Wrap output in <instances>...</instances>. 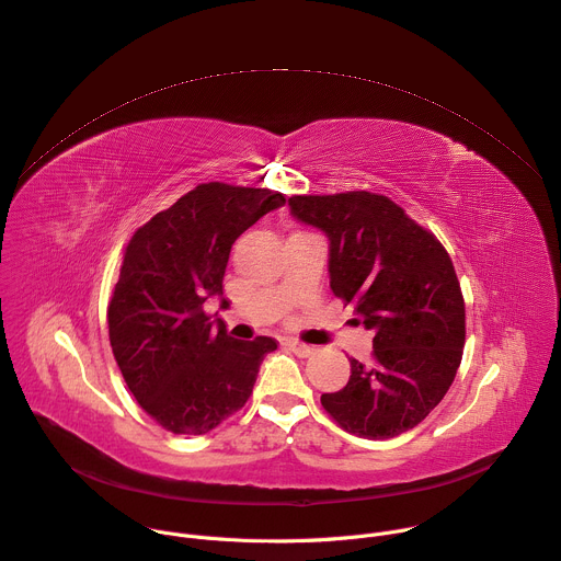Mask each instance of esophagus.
<instances>
[{"mask_svg": "<svg viewBox=\"0 0 561 561\" xmlns=\"http://www.w3.org/2000/svg\"><path fill=\"white\" fill-rule=\"evenodd\" d=\"M286 346H288L295 355H299V358H309V355H313V353H316V348H313V346H309V344H301V342H297V340H286Z\"/></svg>", "mask_w": 561, "mask_h": 561, "instance_id": "1", "label": "esophagus"}]
</instances>
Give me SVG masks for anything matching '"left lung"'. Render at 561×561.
<instances>
[{"mask_svg":"<svg viewBox=\"0 0 561 561\" xmlns=\"http://www.w3.org/2000/svg\"><path fill=\"white\" fill-rule=\"evenodd\" d=\"M290 215L329 239L331 290L374 335V363H351L346 387L322 393L351 434L382 440L416 427L461 365L466 304L447 250L387 196H290Z\"/></svg>","mask_w":561,"mask_h":561,"instance_id":"8db88e82","label":"left lung"}]
</instances>
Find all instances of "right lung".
<instances>
[{
  "mask_svg": "<svg viewBox=\"0 0 561 561\" xmlns=\"http://www.w3.org/2000/svg\"><path fill=\"white\" fill-rule=\"evenodd\" d=\"M286 198L262 187L201 183L127 243L107 320L121 374L142 410L172 434L198 436L245 404L273 337L228 335L203 311L224 299L230 248Z\"/></svg>",
  "mask_w": 561,
  "mask_h": 561,
  "instance_id": "obj_1",
  "label": "right lung"
}]
</instances>
